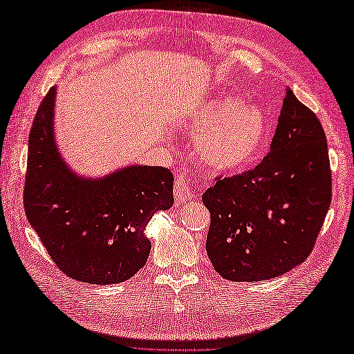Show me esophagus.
<instances>
[{"label": "esophagus", "mask_w": 354, "mask_h": 354, "mask_svg": "<svg viewBox=\"0 0 354 354\" xmlns=\"http://www.w3.org/2000/svg\"><path fill=\"white\" fill-rule=\"evenodd\" d=\"M173 196H175V199L179 202V204H183V202H187L193 198V190L190 187L189 176H187V173L183 170H179L175 176Z\"/></svg>", "instance_id": "obj_1"}]
</instances>
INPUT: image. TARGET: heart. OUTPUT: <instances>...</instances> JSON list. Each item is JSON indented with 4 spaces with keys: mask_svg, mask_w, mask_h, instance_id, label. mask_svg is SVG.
<instances>
[{
    "mask_svg": "<svg viewBox=\"0 0 354 354\" xmlns=\"http://www.w3.org/2000/svg\"><path fill=\"white\" fill-rule=\"evenodd\" d=\"M196 137V149L209 167L225 171L243 170L257 160L269 137L263 108L222 95L209 100L185 123Z\"/></svg>",
    "mask_w": 354,
    "mask_h": 354,
    "instance_id": "b5f03b06",
    "label": "heart"
}]
</instances>
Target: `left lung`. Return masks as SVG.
<instances>
[{
    "instance_id": "obj_1",
    "label": "left lung",
    "mask_w": 354,
    "mask_h": 354,
    "mask_svg": "<svg viewBox=\"0 0 354 354\" xmlns=\"http://www.w3.org/2000/svg\"><path fill=\"white\" fill-rule=\"evenodd\" d=\"M332 201L326 133L286 89L270 152L251 170L216 178L202 194L212 214L207 254L231 281L286 274L312 252Z\"/></svg>"
}]
</instances>
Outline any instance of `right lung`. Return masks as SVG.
I'll use <instances>...</instances> for the list:
<instances>
[{
  "label": "right lung",
  "mask_w": 354,
  "mask_h": 354,
  "mask_svg": "<svg viewBox=\"0 0 354 354\" xmlns=\"http://www.w3.org/2000/svg\"><path fill=\"white\" fill-rule=\"evenodd\" d=\"M56 89L44 97L28 135L24 212L55 265L91 284L129 280L145 266V228L173 205V175L165 167L131 165L103 179L68 169L53 135Z\"/></svg>",
  "instance_id": "right-lung-1"
}]
</instances>
